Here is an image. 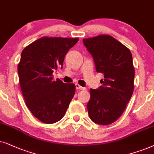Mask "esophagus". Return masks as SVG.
Listing matches in <instances>:
<instances>
[{"mask_svg": "<svg viewBox=\"0 0 154 154\" xmlns=\"http://www.w3.org/2000/svg\"><path fill=\"white\" fill-rule=\"evenodd\" d=\"M75 87H76V89H79V90H85V88L82 87V86H80L79 85H78V84H76L75 85Z\"/></svg>", "mask_w": 154, "mask_h": 154, "instance_id": "esophagus-1", "label": "esophagus"}]
</instances>
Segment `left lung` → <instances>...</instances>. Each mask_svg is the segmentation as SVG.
Listing matches in <instances>:
<instances>
[{
    "label": "left lung",
    "mask_w": 154,
    "mask_h": 154,
    "mask_svg": "<svg viewBox=\"0 0 154 154\" xmlns=\"http://www.w3.org/2000/svg\"><path fill=\"white\" fill-rule=\"evenodd\" d=\"M97 72L103 73L102 85L90 89L87 107L95 123L107 125L123 113L134 91V68L129 48L112 36L106 34L84 38Z\"/></svg>",
    "instance_id": "left-lung-1"
}]
</instances>
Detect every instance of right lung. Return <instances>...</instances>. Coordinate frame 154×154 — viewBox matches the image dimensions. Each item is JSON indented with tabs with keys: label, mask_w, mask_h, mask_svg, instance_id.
Listing matches in <instances>:
<instances>
[{
	"label": "right lung",
	"mask_w": 154,
	"mask_h": 154,
	"mask_svg": "<svg viewBox=\"0 0 154 154\" xmlns=\"http://www.w3.org/2000/svg\"><path fill=\"white\" fill-rule=\"evenodd\" d=\"M78 38L44 36L22 51L17 66L20 88L27 108L40 121L52 124L63 118L75 94L74 84L53 80L65 55Z\"/></svg>",
	"instance_id": "1"
}]
</instances>
